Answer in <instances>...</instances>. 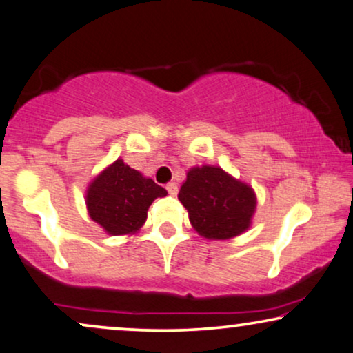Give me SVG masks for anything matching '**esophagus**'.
Listing matches in <instances>:
<instances>
[{"label": "esophagus", "instance_id": "1", "mask_svg": "<svg viewBox=\"0 0 353 353\" xmlns=\"http://www.w3.org/2000/svg\"><path fill=\"white\" fill-rule=\"evenodd\" d=\"M165 188H167L168 194H172V196H176L178 194V185H176V183H173V181L168 183Z\"/></svg>", "mask_w": 353, "mask_h": 353}]
</instances>
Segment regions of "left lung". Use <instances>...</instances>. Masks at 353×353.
<instances>
[{
  "label": "left lung",
  "instance_id": "1",
  "mask_svg": "<svg viewBox=\"0 0 353 353\" xmlns=\"http://www.w3.org/2000/svg\"><path fill=\"white\" fill-rule=\"evenodd\" d=\"M178 199L194 230L208 240H228L248 230L256 209L253 188L212 165L191 168Z\"/></svg>",
  "mask_w": 353,
  "mask_h": 353
}]
</instances>
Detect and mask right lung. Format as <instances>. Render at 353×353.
<instances>
[{"label": "right lung", "mask_w": 353, "mask_h": 353, "mask_svg": "<svg viewBox=\"0 0 353 353\" xmlns=\"http://www.w3.org/2000/svg\"><path fill=\"white\" fill-rule=\"evenodd\" d=\"M167 191L152 178L126 165L121 159L97 175L85 191L89 216L110 235L136 233L148 219L154 199Z\"/></svg>", "instance_id": "right-lung-1"}]
</instances>
